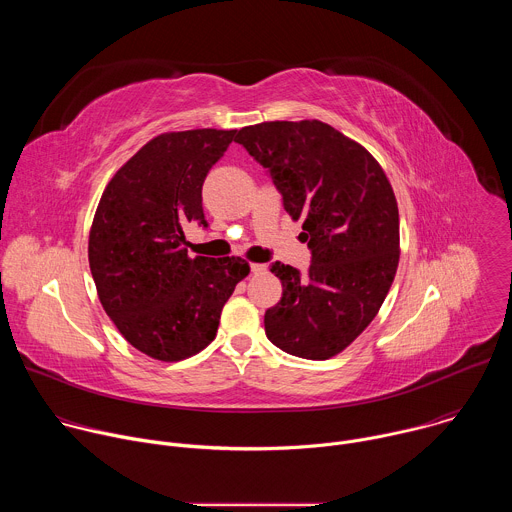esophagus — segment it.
<instances>
[{
	"label": "esophagus",
	"instance_id": "obj_1",
	"mask_svg": "<svg viewBox=\"0 0 512 512\" xmlns=\"http://www.w3.org/2000/svg\"><path fill=\"white\" fill-rule=\"evenodd\" d=\"M265 271H267V265H263V263H251V273L261 275V273H265Z\"/></svg>",
	"mask_w": 512,
	"mask_h": 512
}]
</instances>
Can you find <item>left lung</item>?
<instances>
[{
    "label": "left lung",
    "mask_w": 512,
    "mask_h": 512,
    "mask_svg": "<svg viewBox=\"0 0 512 512\" xmlns=\"http://www.w3.org/2000/svg\"><path fill=\"white\" fill-rule=\"evenodd\" d=\"M237 143L265 168L283 208L302 218L308 273L275 261L283 296L265 312L267 338L287 354L342 352L383 306L399 263V210L379 162L328 123L269 121Z\"/></svg>",
    "instance_id": "1"
}]
</instances>
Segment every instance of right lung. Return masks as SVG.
Here are the masks:
<instances>
[{"mask_svg": "<svg viewBox=\"0 0 512 512\" xmlns=\"http://www.w3.org/2000/svg\"><path fill=\"white\" fill-rule=\"evenodd\" d=\"M237 131L162 133L111 178L89 235L99 300L123 338L174 362L206 348L223 306L249 275L241 257H188L182 227H208L202 184Z\"/></svg>", "mask_w": 512, "mask_h": 512, "instance_id": "right-lung-1", "label": "right lung"}]
</instances>
